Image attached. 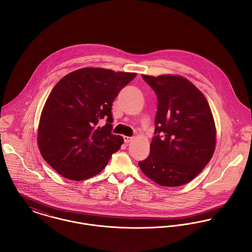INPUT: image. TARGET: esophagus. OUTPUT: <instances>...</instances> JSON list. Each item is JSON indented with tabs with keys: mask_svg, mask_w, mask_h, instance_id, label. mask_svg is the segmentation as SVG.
<instances>
[{
	"mask_svg": "<svg viewBox=\"0 0 252 252\" xmlns=\"http://www.w3.org/2000/svg\"><path fill=\"white\" fill-rule=\"evenodd\" d=\"M131 140H132V137H129V136H124V141H125L126 143H129Z\"/></svg>",
	"mask_w": 252,
	"mask_h": 252,
	"instance_id": "obj_1",
	"label": "esophagus"
}]
</instances>
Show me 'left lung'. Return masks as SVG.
<instances>
[{
  "label": "left lung",
  "mask_w": 252,
  "mask_h": 252,
  "mask_svg": "<svg viewBox=\"0 0 252 252\" xmlns=\"http://www.w3.org/2000/svg\"><path fill=\"white\" fill-rule=\"evenodd\" d=\"M158 96L155 136L142 172L162 187L189 183L211 160L216 149V126L204 94L179 75L142 74Z\"/></svg>",
  "instance_id": "8db88e82"
}]
</instances>
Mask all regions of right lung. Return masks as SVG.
<instances>
[{
	"label": "right lung",
	"instance_id": "1",
	"mask_svg": "<svg viewBox=\"0 0 252 252\" xmlns=\"http://www.w3.org/2000/svg\"><path fill=\"white\" fill-rule=\"evenodd\" d=\"M136 73L84 67L63 77L42 109L37 144L63 177L83 181L101 172L124 139L112 130V103ZM102 118L105 126H97Z\"/></svg>",
	"mask_w": 252,
	"mask_h": 252
}]
</instances>
